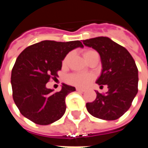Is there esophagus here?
<instances>
[{"label":"esophagus","instance_id":"obj_1","mask_svg":"<svg viewBox=\"0 0 148 148\" xmlns=\"http://www.w3.org/2000/svg\"><path fill=\"white\" fill-rule=\"evenodd\" d=\"M76 90H77V92H82V93L85 92V90H83V89H81V88H77V89H76Z\"/></svg>","mask_w":148,"mask_h":148}]
</instances>
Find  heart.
Masks as SVG:
<instances>
[{"label": "heart", "instance_id": "heart-1", "mask_svg": "<svg viewBox=\"0 0 148 148\" xmlns=\"http://www.w3.org/2000/svg\"><path fill=\"white\" fill-rule=\"evenodd\" d=\"M93 53H97L95 51L93 50H88L84 52V58H86V60H88L91 55H93ZM71 55L69 54L66 56L64 60L62 62V64L66 65L67 63L68 60L70 58ZM94 78V75L92 74H84V73H76V74H72L69 75L67 77V82L69 83L77 86L79 87H85L87 85H89L91 81L93 80Z\"/></svg>", "mask_w": 148, "mask_h": 148}]
</instances>
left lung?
<instances>
[{
	"mask_svg": "<svg viewBox=\"0 0 148 148\" xmlns=\"http://www.w3.org/2000/svg\"><path fill=\"white\" fill-rule=\"evenodd\" d=\"M83 44L99 53L101 73L96 83L108 86V92L98 91L86 109L94 117L114 121L126 112L138 93V69L130 53L109 37L99 36L83 40Z\"/></svg>",
	"mask_w": 148,
	"mask_h": 148,
	"instance_id": "1",
	"label": "left lung"
}]
</instances>
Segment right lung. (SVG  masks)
Masks as SVG:
<instances>
[{
	"label": "right lung",
	"mask_w": 148,
	"mask_h": 148,
	"mask_svg": "<svg viewBox=\"0 0 148 148\" xmlns=\"http://www.w3.org/2000/svg\"><path fill=\"white\" fill-rule=\"evenodd\" d=\"M84 46L79 40H44L27 47L16 60L11 74L13 100L21 114L34 123L47 125L59 120L66 112V97L75 87L62 83L59 92L46 84L57 77L68 53Z\"/></svg>",
	"instance_id": "1"
}]
</instances>
